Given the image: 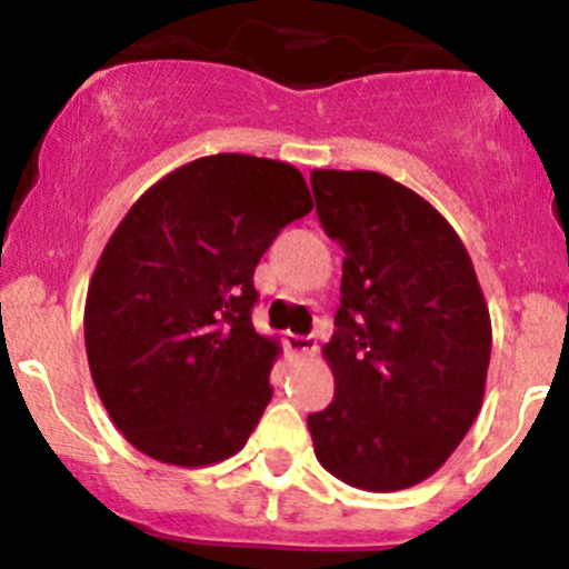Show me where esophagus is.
<instances>
[{"label": "esophagus", "mask_w": 569, "mask_h": 569, "mask_svg": "<svg viewBox=\"0 0 569 569\" xmlns=\"http://www.w3.org/2000/svg\"><path fill=\"white\" fill-rule=\"evenodd\" d=\"M317 336H297V333H289L286 336V350L291 352V356H300V358H311L313 352H317Z\"/></svg>", "instance_id": "1"}]
</instances>
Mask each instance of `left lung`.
I'll return each mask as SVG.
<instances>
[{"label": "left lung", "instance_id": "left-lung-1", "mask_svg": "<svg viewBox=\"0 0 569 569\" xmlns=\"http://www.w3.org/2000/svg\"><path fill=\"white\" fill-rule=\"evenodd\" d=\"M322 228L345 250L336 395L308 417L319 465L367 492L431 478L476 422L492 319L453 224L380 172L313 169Z\"/></svg>", "mask_w": 569, "mask_h": 569}]
</instances>
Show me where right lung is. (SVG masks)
<instances>
[{
	"label": "right lung",
	"mask_w": 569,
	"mask_h": 569,
	"mask_svg": "<svg viewBox=\"0 0 569 569\" xmlns=\"http://www.w3.org/2000/svg\"><path fill=\"white\" fill-rule=\"evenodd\" d=\"M313 208L300 169L219 152L132 202L86 297V352L127 442L174 467L230 459L272 400L280 341L252 325L258 261Z\"/></svg>",
	"instance_id": "add662e5"
}]
</instances>
